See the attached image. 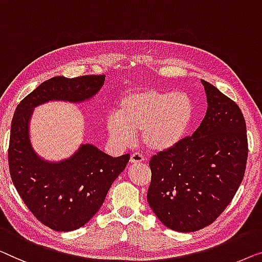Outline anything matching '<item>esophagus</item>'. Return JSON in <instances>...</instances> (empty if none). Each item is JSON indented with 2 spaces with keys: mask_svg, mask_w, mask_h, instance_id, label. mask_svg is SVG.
<instances>
[{
  "mask_svg": "<svg viewBox=\"0 0 262 262\" xmlns=\"http://www.w3.org/2000/svg\"><path fill=\"white\" fill-rule=\"evenodd\" d=\"M142 161H145V157H143L142 154L133 153L130 156V163L132 164H139V163H142Z\"/></svg>",
  "mask_w": 262,
  "mask_h": 262,
  "instance_id": "esophagus-1",
  "label": "esophagus"
}]
</instances>
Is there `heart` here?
I'll return each instance as SVG.
<instances>
[{
	"label": "heart",
	"mask_w": 262,
	"mask_h": 262,
	"mask_svg": "<svg viewBox=\"0 0 262 262\" xmlns=\"http://www.w3.org/2000/svg\"><path fill=\"white\" fill-rule=\"evenodd\" d=\"M192 102L184 93L138 89L120 99L115 116L106 119V130L117 145L127 146L140 132L150 152H164L184 138L192 120Z\"/></svg>",
	"instance_id": "b5f03b06"
}]
</instances>
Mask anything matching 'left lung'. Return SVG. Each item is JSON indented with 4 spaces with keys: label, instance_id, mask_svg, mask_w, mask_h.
<instances>
[{
    "label": "left lung",
    "instance_id": "1",
    "mask_svg": "<svg viewBox=\"0 0 262 262\" xmlns=\"http://www.w3.org/2000/svg\"><path fill=\"white\" fill-rule=\"evenodd\" d=\"M208 109L191 136L153 156L147 201L161 223L180 233L211 224L233 200L248 157L246 121L233 99L205 80Z\"/></svg>",
    "mask_w": 262,
    "mask_h": 262
}]
</instances>
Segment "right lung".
Listing matches in <instances>:
<instances>
[{"mask_svg": "<svg viewBox=\"0 0 262 262\" xmlns=\"http://www.w3.org/2000/svg\"><path fill=\"white\" fill-rule=\"evenodd\" d=\"M104 78V75L53 77L26 96L14 113L8 148L10 177L33 215L53 230H76L89 222L130 156L113 158L86 143L69 159L42 160L29 140L33 109L49 101H85L98 93Z\"/></svg>", "mask_w": 262, "mask_h": 262, "instance_id": "add662e5", "label": "right lung"}]
</instances>
